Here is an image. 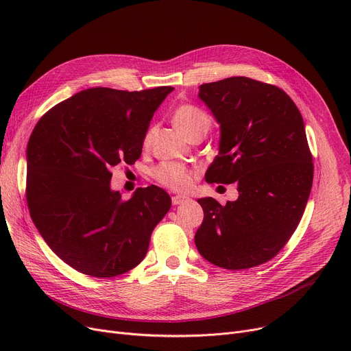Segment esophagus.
<instances>
[{
	"mask_svg": "<svg viewBox=\"0 0 351 351\" xmlns=\"http://www.w3.org/2000/svg\"><path fill=\"white\" fill-rule=\"evenodd\" d=\"M186 200H189V197H186V196H180V195H175V196H172V204L176 206V205H182V204H185Z\"/></svg>",
	"mask_w": 351,
	"mask_h": 351,
	"instance_id": "esophagus-1",
	"label": "esophagus"
}]
</instances>
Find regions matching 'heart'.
Returning a JSON list of instances; mask_svg holds the SVG:
<instances>
[{"instance_id": "heart-1", "label": "heart", "mask_w": 351, "mask_h": 351, "mask_svg": "<svg viewBox=\"0 0 351 351\" xmlns=\"http://www.w3.org/2000/svg\"><path fill=\"white\" fill-rule=\"evenodd\" d=\"M173 123L179 129L180 134L189 139L196 134H206L210 128V118L206 112L193 105H180L173 112ZM154 129H147L143 136V146L151 145ZM154 178L162 186L169 188L176 192L186 191L193 179V172L186 166L179 163H162L154 171Z\"/></svg>"}]
</instances>
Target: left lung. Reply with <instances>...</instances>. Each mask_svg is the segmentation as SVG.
Masks as SVG:
<instances>
[{
  "label": "left lung",
  "mask_w": 351,
  "mask_h": 351,
  "mask_svg": "<svg viewBox=\"0 0 351 351\" xmlns=\"http://www.w3.org/2000/svg\"><path fill=\"white\" fill-rule=\"evenodd\" d=\"M199 98L220 123L219 155L209 183L236 182L225 206L197 202L204 222L199 253L215 266L242 270L269 262L296 230L313 185V156L296 104L276 85L232 77L199 86Z\"/></svg>",
  "instance_id": "8db88e82"
}]
</instances>
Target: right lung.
<instances>
[{"label": "right lung", "instance_id": "obj_1", "mask_svg": "<svg viewBox=\"0 0 351 351\" xmlns=\"http://www.w3.org/2000/svg\"><path fill=\"white\" fill-rule=\"evenodd\" d=\"M172 86L89 88L51 108L27 146V204L51 250L72 269L114 278L138 266L171 196L151 185L123 200L110 169L141 158L154 112Z\"/></svg>", "mask_w": 351, "mask_h": 351}]
</instances>
